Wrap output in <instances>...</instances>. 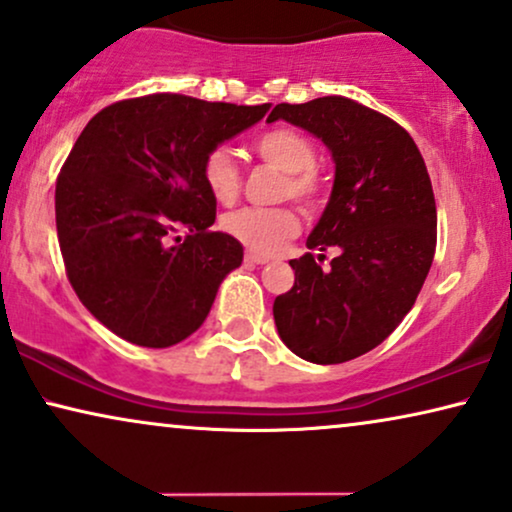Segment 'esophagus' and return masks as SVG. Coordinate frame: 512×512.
<instances>
[{
  "mask_svg": "<svg viewBox=\"0 0 512 512\" xmlns=\"http://www.w3.org/2000/svg\"><path fill=\"white\" fill-rule=\"evenodd\" d=\"M244 261L251 263V265H265V263H270V258L258 256V254H254V251H247V256H244Z\"/></svg>",
  "mask_w": 512,
  "mask_h": 512,
  "instance_id": "esophagus-1",
  "label": "esophagus"
}]
</instances>
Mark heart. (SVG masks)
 <instances>
[{"label":"heart","mask_w":512,"mask_h":512,"mask_svg":"<svg viewBox=\"0 0 512 512\" xmlns=\"http://www.w3.org/2000/svg\"><path fill=\"white\" fill-rule=\"evenodd\" d=\"M256 155L270 167L287 174L282 185L284 197H294L305 207H313L320 199V176L315 171V145L308 136L294 129H272L258 136L254 143ZM204 183L216 202L230 204L240 195V167L228 148H214L202 164ZM221 228L256 254H272L298 232V218L291 209H256L244 207L223 216Z\"/></svg>","instance_id":"heart-1"}]
</instances>
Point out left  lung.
Here are the masks:
<instances>
[{
	"label": "left lung",
	"mask_w": 512,
	"mask_h": 512,
	"mask_svg": "<svg viewBox=\"0 0 512 512\" xmlns=\"http://www.w3.org/2000/svg\"><path fill=\"white\" fill-rule=\"evenodd\" d=\"M320 138L334 159V185L305 247H338L289 261L294 287L272 305L277 334L313 364L355 360L393 334L414 305L435 256L437 211L414 138L381 112L343 96L280 103L268 122Z\"/></svg>",
	"instance_id": "obj_1"
}]
</instances>
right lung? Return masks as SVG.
Returning <instances> with one entry per match:
<instances>
[{
    "mask_svg": "<svg viewBox=\"0 0 512 512\" xmlns=\"http://www.w3.org/2000/svg\"><path fill=\"white\" fill-rule=\"evenodd\" d=\"M268 110L152 94L84 126L56 183V228L72 289L112 334L169 348L207 320L244 249L211 230L204 157Z\"/></svg>",
    "mask_w": 512,
    "mask_h": 512,
    "instance_id": "add662e5",
    "label": "right lung"
}]
</instances>
